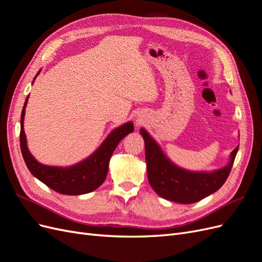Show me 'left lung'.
Wrapping results in <instances>:
<instances>
[{
    "label": "left lung",
    "instance_id": "left-lung-1",
    "mask_svg": "<svg viewBox=\"0 0 262 262\" xmlns=\"http://www.w3.org/2000/svg\"><path fill=\"white\" fill-rule=\"evenodd\" d=\"M140 133L145 143V161L150 187L164 199L181 204L198 202L217 191L226 181L239 147L238 145L231 153L229 162L224 167L212 171H192L172 163L144 128L140 130Z\"/></svg>",
    "mask_w": 262,
    "mask_h": 262
}]
</instances>
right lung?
<instances>
[{
	"mask_svg": "<svg viewBox=\"0 0 262 262\" xmlns=\"http://www.w3.org/2000/svg\"><path fill=\"white\" fill-rule=\"evenodd\" d=\"M39 73H40V71H38V73L34 77L33 84ZM28 98L29 95L21 110L19 140L21 155L31 175L43 182L50 189L62 194L80 195L96 190L107 177L109 161L114 150L124 137L133 132V123L129 121L114 129L98 148L81 162L67 166V167L43 165L39 163L29 152L26 134L24 131V118H25Z\"/></svg>",
	"mask_w": 262,
	"mask_h": 262,
	"instance_id": "add662e5",
	"label": "right lung"
}]
</instances>
